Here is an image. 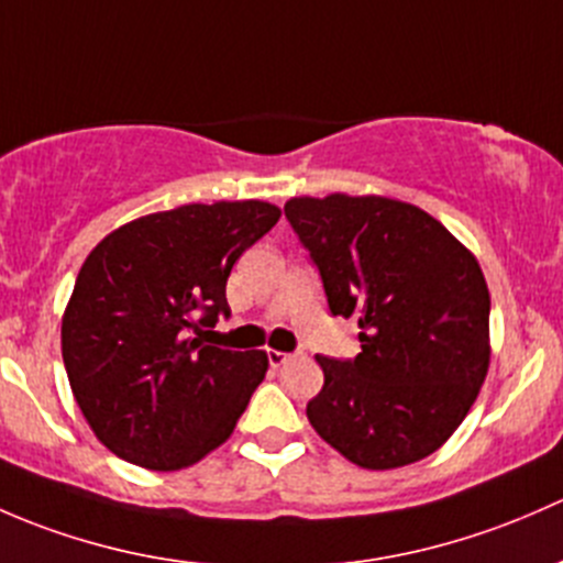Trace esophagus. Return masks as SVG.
Masks as SVG:
<instances>
[{
	"label": "esophagus",
	"mask_w": 563,
	"mask_h": 563,
	"mask_svg": "<svg viewBox=\"0 0 563 563\" xmlns=\"http://www.w3.org/2000/svg\"><path fill=\"white\" fill-rule=\"evenodd\" d=\"M289 357H292V355H287V352H279V350H268V363H271V366H274V368L284 366V363H287Z\"/></svg>",
	"instance_id": "esophagus-1"
}]
</instances>
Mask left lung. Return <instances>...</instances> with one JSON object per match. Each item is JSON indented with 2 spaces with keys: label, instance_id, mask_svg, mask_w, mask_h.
I'll list each match as a JSON object with an SVG mask.
<instances>
[{
  "label": "left lung",
  "instance_id": "1",
  "mask_svg": "<svg viewBox=\"0 0 563 563\" xmlns=\"http://www.w3.org/2000/svg\"><path fill=\"white\" fill-rule=\"evenodd\" d=\"M284 217L320 271L330 314L361 328L355 357H317L324 385L306 404L309 422L363 468L431 455L488 374L479 263L442 222L387 197H292Z\"/></svg>",
  "mask_w": 563,
  "mask_h": 563
}]
</instances>
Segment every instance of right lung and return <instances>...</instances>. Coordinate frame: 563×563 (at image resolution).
<instances>
[{"label":"right lung","instance_id":"add662e5","mask_svg":"<svg viewBox=\"0 0 563 563\" xmlns=\"http://www.w3.org/2000/svg\"><path fill=\"white\" fill-rule=\"evenodd\" d=\"M279 217L260 200L192 202L113 230L86 257L62 320V357L110 453L173 472L233 433L268 357L200 335L230 317V271Z\"/></svg>","mask_w":563,"mask_h":563}]
</instances>
